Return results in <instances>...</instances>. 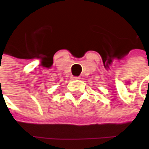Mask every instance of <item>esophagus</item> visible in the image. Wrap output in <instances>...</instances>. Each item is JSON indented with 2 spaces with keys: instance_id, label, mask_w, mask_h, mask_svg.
Returning <instances> with one entry per match:
<instances>
[{
  "instance_id": "esophagus-1",
  "label": "esophagus",
  "mask_w": 149,
  "mask_h": 149,
  "mask_svg": "<svg viewBox=\"0 0 149 149\" xmlns=\"http://www.w3.org/2000/svg\"><path fill=\"white\" fill-rule=\"evenodd\" d=\"M72 79L77 80V79H80V77H72Z\"/></svg>"
}]
</instances>
